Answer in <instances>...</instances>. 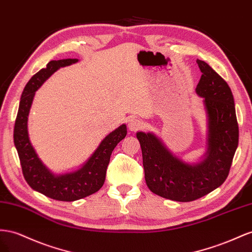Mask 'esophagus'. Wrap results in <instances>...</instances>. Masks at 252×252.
<instances>
[{
  "mask_svg": "<svg viewBox=\"0 0 252 252\" xmlns=\"http://www.w3.org/2000/svg\"><path fill=\"white\" fill-rule=\"evenodd\" d=\"M127 126H128V128H130V131L136 132V131L140 130V128L143 126V122L138 117L132 116V117H130V119H128Z\"/></svg>",
  "mask_w": 252,
  "mask_h": 252,
  "instance_id": "obj_1",
  "label": "esophagus"
}]
</instances>
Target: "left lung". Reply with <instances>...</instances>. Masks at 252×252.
Wrapping results in <instances>:
<instances>
[{
  "instance_id": "8db88e82",
  "label": "left lung",
  "mask_w": 252,
  "mask_h": 252,
  "mask_svg": "<svg viewBox=\"0 0 252 252\" xmlns=\"http://www.w3.org/2000/svg\"><path fill=\"white\" fill-rule=\"evenodd\" d=\"M202 77L196 93L205 100L208 114V151L198 164L185 163L172 155L151 133H137L149 189L176 202H192L226 181L239 145L234 99L228 83L209 64L196 60Z\"/></svg>"
}]
</instances>
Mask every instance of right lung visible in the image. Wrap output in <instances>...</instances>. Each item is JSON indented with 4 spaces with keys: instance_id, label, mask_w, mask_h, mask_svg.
<instances>
[{
    "instance_id": "obj_1",
    "label": "right lung",
    "mask_w": 252,
    "mask_h": 252,
    "mask_svg": "<svg viewBox=\"0 0 252 252\" xmlns=\"http://www.w3.org/2000/svg\"><path fill=\"white\" fill-rule=\"evenodd\" d=\"M77 61V59L53 60L47 63L45 68H42L32 77L21 96L13 128L14 146L18 151L25 181L33 190L62 202H74L89 196L101 188L105 181L106 168L110 163L113 150L126 135V126L122 125L107 135L84 166L73 173L55 176L41 162L28 138L27 132L28 113L34 93L57 69Z\"/></svg>"
}]
</instances>
